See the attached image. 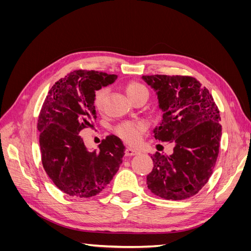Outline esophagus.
Instances as JSON below:
<instances>
[{
    "mask_svg": "<svg viewBox=\"0 0 251 251\" xmlns=\"http://www.w3.org/2000/svg\"><path fill=\"white\" fill-rule=\"evenodd\" d=\"M140 151L135 150L133 148H126V156H135V155H139Z\"/></svg>",
    "mask_w": 251,
    "mask_h": 251,
    "instance_id": "34e87169",
    "label": "esophagus"
}]
</instances>
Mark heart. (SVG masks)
I'll return each instance as SVG.
<instances>
[{
  "instance_id": "heart-1",
  "label": "heart",
  "mask_w": 251,
  "mask_h": 251,
  "mask_svg": "<svg viewBox=\"0 0 251 251\" xmlns=\"http://www.w3.org/2000/svg\"><path fill=\"white\" fill-rule=\"evenodd\" d=\"M125 91L131 101L138 96L149 95L148 89L143 85H141V83L136 82V81L128 82L125 88ZM107 95H108V88L102 87L100 90L96 91L94 103H95V107L98 110H101L103 108ZM146 128H147V124L143 123V121H128V123H125L117 127V133L126 141L130 143H137L141 139L144 131H146Z\"/></svg>"
}]
</instances>
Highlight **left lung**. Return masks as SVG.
Wrapping results in <instances>:
<instances>
[{"label":"left lung","mask_w":251,"mask_h":251,"mask_svg":"<svg viewBox=\"0 0 251 251\" xmlns=\"http://www.w3.org/2000/svg\"><path fill=\"white\" fill-rule=\"evenodd\" d=\"M155 91L162 119L156 139L174 144L172 155L156 151L147 176L150 191L166 200H183L207 183L219 154L220 112L208 90L194 77L146 75Z\"/></svg>","instance_id":"1"}]
</instances>
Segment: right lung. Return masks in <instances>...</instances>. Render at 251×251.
<instances>
[{
  "instance_id": "obj_1",
  "label": "right lung",
  "mask_w": 251,
  "mask_h": 251,
  "mask_svg": "<svg viewBox=\"0 0 251 251\" xmlns=\"http://www.w3.org/2000/svg\"><path fill=\"white\" fill-rule=\"evenodd\" d=\"M117 75L77 70L56 81L42 107L37 130L45 172L60 191L90 198L101 193L123 163L125 146L114 135L89 150L80 131L96 120L95 92Z\"/></svg>"
}]
</instances>
